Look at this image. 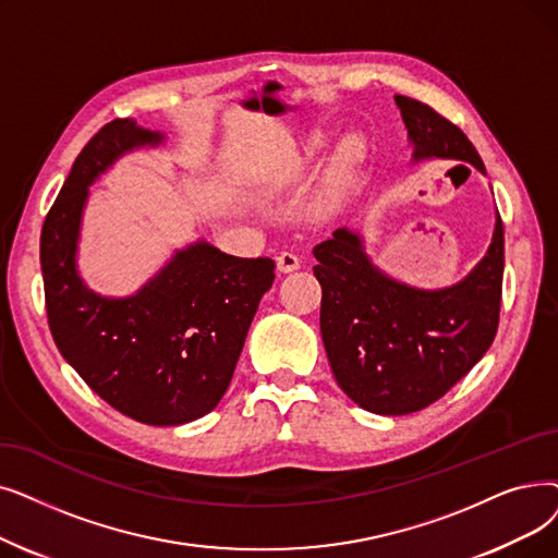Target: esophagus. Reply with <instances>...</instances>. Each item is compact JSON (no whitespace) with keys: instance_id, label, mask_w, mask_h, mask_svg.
Segmentation results:
<instances>
[{"instance_id":"obj_1","label":"esophagus","mask_w":558,"mask_h":558,"mask_svg":"<svg viewBox=\"0 0 558 558\" xmlns=\"http://www.w3.org/2000/svg\"><path fill=\"white\" fill-rule=\"evenodd\" d=\"M276 262H278V269L282 274H292V271L301 269V257L296 253H292V251H282Z\"/></svg>"}]
</instances>
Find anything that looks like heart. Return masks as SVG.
Here are the masks:
<instances>
[{
  "label": "heart",
  "instance_id": "heart-1",
  "mask_svg": "<svg viewBox=\"0 0 558 558\" xmlns=\"http://www.w3.org/2000/svg\"><path fill=\"white\" fill-rule=\"evenodd\" d=\"M328 143H330V138L326 134H322V132L314 134V136H310V141L305 145V153L307 155H317V153H322L326 148ZM357 157H360V141L355 136L344 138L342 145H339V153H337V182L351 171V166L355 163Z\"/></svg>",
  "mask_w": 558,
  "mask_h": 558
}]
</instances>
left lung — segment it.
<instances>
[{"instance_id": "left-lung-1", "label": "left lung", "mask_w": 558, "mask_h": 558, "mask_svg": "<svg viewBox=\"0 0 558 558\" xmlns=\"http://www.w3.org/2000/svg\"><path fill=\"white\" fill-rule=\"evenodd\" d=\"M413 159L468 161L486 173L472 141L428 105L395 95ZM322 337L337 385L376 415H410L445 397L493 344L504 276V226L451 287L420 289L383 274L357 232L339 228L314 246Z\"/></svg>"}]
</instances>
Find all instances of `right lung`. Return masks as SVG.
<instances>
[{
	"label": "right lung",
	"mask_w": 558,
	"mask_h": 558,
	"mask_svg": "<svg viewBox=\"0 0 558 558\" xmlns=\"http://www.w3.org/2000/svg\"><path fill=\"white\" fill-rule=\"evenodd\" d=\"M161 141L136 120L116 118L84 145L45 216L40 269L47 322L68 365L118 413L180 426L211 413L226 395L276 264L201 239L132 296L90 292L77 271L88 186L125 153Z\"/></svg>",
	"instance_id": "1"
}]
</instances>
